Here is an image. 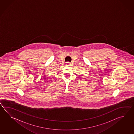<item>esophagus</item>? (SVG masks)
<instances>
[{
	"mask_svg": "<svg viewBox=\"0 0 134 134\" xmlns=\"http://www.w3.org/2000/svg\"><path fill=\"white\" fill-rule=\"evenodd\" d=\"M66 65H70V63H69V62H67V63H66Z\"/></svg>",
	"mask_w": 134,
	"mask_h": 134,
	"instance_id": "obj_1",
	"label": "esophagus"
}]
</instances>
